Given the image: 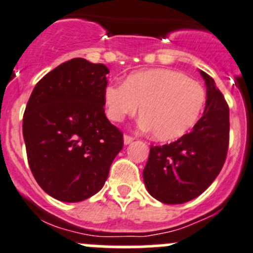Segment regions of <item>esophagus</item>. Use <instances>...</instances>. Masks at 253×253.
I'll use <instances>...</instances> for the list:
<instances>
[{
  "mask_svg": "<svg viewBox=\"0 0 253 253\" xmlns=\"http://www.w3.org/2000/svg\"><path fill=\"white\" fill-rule=\"evenodd\" d=\"M133 140H134V138L131 137V136H128V134H125V136H124V143H125V145H129V143H131Z\"/></svg>",
  "mask_w": 253,
  "mask_h": 253,
  "instance_id": "obj_1",
  "label": "esophagus"
}]
</instances>
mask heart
Instances as JSON below:
<instances>
[{
	"instance_id": "1",
	"label": "heart",
	"mask_w": 253,
	"mask_h": 253,
	"mask_svg": "<svg viewBox=\"0 0 253 253\" xmlns=\"http://www.w3.org/2000/svg\"><path fill=\"white\" fill-rule=\"evenodd\" d=\"M103 102L108 119L115 122L136 115L141 107V127L167 142L195 127L206 105V91L178 71L152 68L132 73L124 84H107Z\"/></svg>"
}]
</instances>
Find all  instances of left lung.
Segmentation results:
<instances>
[{
    "label": "left lung",
    "instance_id": "8db88e82",
    "mask_svg": "<svg viewBox=\"0 0 253 253\" xmlns=\"http://www.w3.org/2000/svg\"><path fill=\"white\" fill-rule=\"evenodd\" d=\"M206 84L204 115L190 133L169 145L151 146L143 169L148 193L160 202L180 205L207 190L225 164L230 110L213 79L200 71Z\"/></svg>",
    "mask_w": 253,
    "mask_h": 253
}]
</instances>
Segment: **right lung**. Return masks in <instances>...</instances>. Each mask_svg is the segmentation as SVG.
Instances as JSON below:
<instances>
[{"instance_id":"add662e5","label":"right lung","mask_w":253,"mask_h":253,"mask_svg":"<svg viewBox=\"0 0 253 253\" xmlns=\"http://www.w3.org/2000/svg\"><path fill=\"white\" fill-rule=\"evenodd\" d=\"M108 68L72 58L48 72L23 115L27 160L40 187L62 202H80L105 185L124 136L105 115Z\"/></svg>"}]
</instances>
